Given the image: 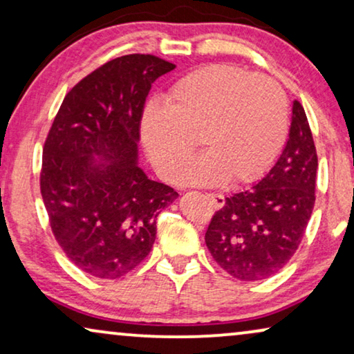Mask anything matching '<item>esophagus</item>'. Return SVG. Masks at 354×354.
Segmentation results:
<instances>
[{"instance_id": "obj_1", "label": "esophagus", "mask_w": 354, "mask_h": 354, "mask_svg": "<svg viewBox=\"0 0 354 354\" xmlns=\"http://www.w3.org/2000/svg\"><path fill=\"white\" fill-rule=\"evenodd\" d=\"M206 198L211 201V205L214 206L216 209H221V207L224 206V203H225L224 195H219V193H207Z\"/></svg>"}]
</instances>
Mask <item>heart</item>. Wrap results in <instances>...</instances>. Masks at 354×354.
<instances>
[{
  "label": "heart",
  "instance_id": "obj_1",
  "mask_svg": "<svg viewBox=\"0 0 354 354\" xmlns=\"http://www.w3.org/2000/svg\"><path fill=\"white\" fill-rule=\"evenodd\" d=\"M287 127L288 104L274 80L212 64L177 80L166 104L145 106L140 138L166 180H176L200 137L206 153L185 169L180 182L217 185L229 178L240 185L256 180L272 164Z\"/></svg>",
  "mask_w": 354,
  "mask_h": 354
}]
</instances>
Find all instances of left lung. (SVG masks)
I'll return each mask as SVG.
<instances>
[{
    "label": "left lung",
    "instance_id": "obj_1",
    "mask_svg": "<svg viewBox=\"0 0 354 354\" xmlns=\"http://www.w3.org/2000/svg\"><path fill=\"white\" fill-rule=\"evenodd\" d=\"M317 154L306 113L293 101L288 140L269 172L250 190L225 198L205 241L232 277L254 282L279 272L298 250L311 217Z\"/></svg>",
    "mask_w": 354,
    "mask_h": 354
}]
</instances>
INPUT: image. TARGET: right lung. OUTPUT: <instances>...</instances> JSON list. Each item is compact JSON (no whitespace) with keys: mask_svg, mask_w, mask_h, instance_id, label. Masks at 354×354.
Returning <instances> with one entry per match:
<instances>
[{"mask_svg":"<svg viewBox=\"0 0 354 354\" xmlns=\"http://www.w3.org/2000/svg\"><path fill=\"white\" fill-rule=\"evenodd\" d=\"M174 69L151 55L106 62L66 95L48 133L40 188L53 234L93 277L137 268L156 240L158 216L178 196L138 166L145 100Z\"/></svg>","mask_w":354,"mask_h":354,"instance_id":"add662e5","label":"right lung"}]
</instances>
